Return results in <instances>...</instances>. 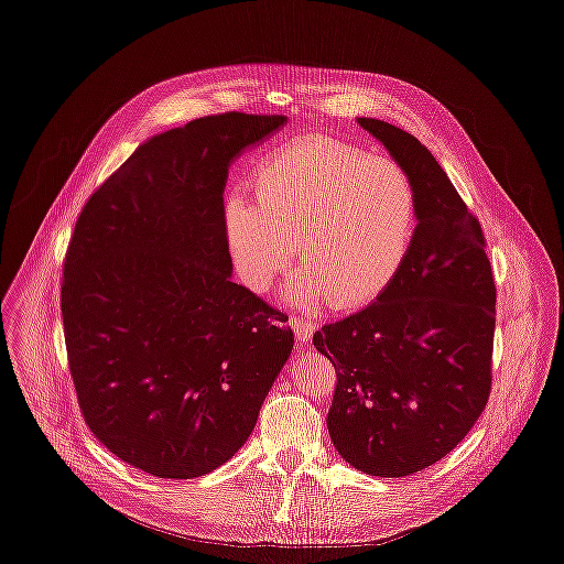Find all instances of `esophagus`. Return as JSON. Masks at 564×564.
Segmentation results:
<instances>
[{"instance_id": "esophagus-1", "label": "esophagus", "mask_w": 564, "mask_h": 564, "mask_svg": "<svg viewBox=\"0 0 564 564\" xmlns=\"http://www.w3.org/2000/svg\"><path fill=\"white\" fill-rule=\"evenodd\" d=\"M290 327H292L294 336H296L299 340H303V343L312 340V334H314V329H316V325H314L312 321H305L303 316H292V318H290Z\"/></svg>"}]
</instances>
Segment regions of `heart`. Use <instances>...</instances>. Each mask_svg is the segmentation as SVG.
I'll use <instances>...</instances> for the list:
<instances>
[{
  "mask_svg": "<svg viewBox=\"0 0 564 564\" xmlns=\"http://www.w3.org/2000/svg\"><path fill=\"white\" fill-rule=\"evenodd\" d=\"M250 202H226V235L241 281L268 292L296 246L301 274L285 290L292 307L323 299L349 310L379 299L399 276L414 239L416 195L392 161L327 137L272 150L252 176Z\"/></svg>",
  "mask_w": 564,
  "mask_h": 564,
  "instance_id": "obj_1",
  "label": "heart"
}]
</instances>
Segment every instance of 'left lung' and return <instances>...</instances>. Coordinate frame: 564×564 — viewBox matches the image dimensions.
Wrapping results in <instances>:
<instances>
[{"instance_id":"obj_1","label":"left lung","mask_w":564,"mask_h":564,"mask_svg":"<svg viewBox=\"0 0 564 564\" xmlns=\"http://www.w3.org/2000/svg\"><path fill=\"white\" fill-rule=\"evenodd\" d=\"M358 126L408 174L419 224L394 283L323 325L314 347L336 369V452L362 474L401 478L447 456L487 405L496 285L480 224L432 152L388 121Z\"/></svg>"}]
</instances>
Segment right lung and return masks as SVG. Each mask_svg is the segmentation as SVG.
I'll return each instance as SVG.
<instances>
[{
  "mask_svg": "<svg viewBox=\"0 0 564 564\" xmlns=\"http://www.w3.org/2000/svg\"><path fill=\"white\" fill-rule=\"evenodd\" d=\"M288 123L226 112L150 137L84 206L62 316L86 425L156 478H199L250 438L290 358L288 316L232 281V161Z\"/></svg>",
  "mask_w": 564,
  "mask_h": 564,
  "instance_id": "add662e5",
  "label": "right lung"
}]
</instances>
